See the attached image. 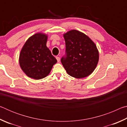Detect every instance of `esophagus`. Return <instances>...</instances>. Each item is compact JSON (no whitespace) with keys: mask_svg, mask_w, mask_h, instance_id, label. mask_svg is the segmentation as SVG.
I'll use <instances>...</instances> for the list:
<instances>
[{"mask_svg":"<svg viewBox=\"0 0 127 127\" xmlns=\"http://www.w3.org/2000/svg\"><path fill=\"white\" fill-rule=\"evenodd\" d=\"M56 59H57L58 62H60V58L59 57H56Z\"/></svg>","mask_w":127,"mask_h":127,"instance_id":"1","label":"esophagus"}]
</instances>
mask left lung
<instances>
[{
	"instance_id": "left-lung-1",
	"label": "left lung",
	"mask_w": 127,
	"mask_h": 127,
	"mask_svg": "<svg viewBox=\"0 0 127 127\" xmlns=\"http://www.w3.org/2000/svg\"><path fill=\"white\" fill-rule=\"evenodd\" d=\"M65 41L66 57L61 62L69 76L76 78L89 76L95 69L99 53L89 36L76 30L63 34Z\"/></svg>"
}]
</instances>
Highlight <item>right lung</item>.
<instances>
[{"instance_id": "obj_1", "label": "right lung", "mask_w": 127, "mask_h": 127, "mask_svg": "<svg viewBox=\"0 0 127 127\" xmlns=\"http://www.w3.org/2000/svg\"><path fill=\"white\" fill-rule=\"evenodd\" d=\"M48 36L38 32L30 37L23 46L19 63L30 78L40 79L48 76L57 61L46 46Z\"/></svg>"}]
</instances>
